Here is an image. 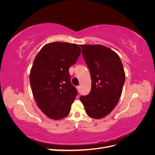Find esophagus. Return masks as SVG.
I'll return each instance as SVG.
<instances>
[{"label":"esophagus","mask_w":155,"mask_h":155,"mask_svg":"<svg viewBox=\"0 0 155 155\" xmlns=\"http://www.w3.org/2000/svg\"><path fill=\"white\" fill-rule=\"evenodd\" d=\"M76 88H77V90H78V92H81V87H80V86H78V87H76Z\"/></svg>","instance_id":"obj_1"}]
</instances>
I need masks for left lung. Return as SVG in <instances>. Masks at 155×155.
Here are the masks:
<instances>
[{
    "label": "left lung",
    "instance_id": "obj_1",
    "mask_svg": "<svg viewBox=\"0 0 155 155\" xmlns=\"http://www.w3.org/2000/svg\"><path fill=\"white\" fill-rule=\"evenodd\" d=\"M80 46L90 70L92 85L90 93L79 99L91 118L101 119L109 114L118 103L125 80L124 67L118 55L105 46Z\"/></svg>",
    "mask_w": 155,
    "mask_h": 155
}]
</instances>
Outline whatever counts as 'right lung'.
Wrapping results in <instances>:
<instances>
[{
  "label": "right lung",
  "instance_id": "obj_1",
  "mask_svg": "<svg viewBox=\"0 0 155 155\" xmlns=\"http://www.w3.org/2000/svg\"><path fill=\"white\" fill-rule=\"evenodd\" d=\"M81 52L76 44L54 42L45 45L34 61L30 74L33 96L51 119L60 120L69 114L78 91L70 82L68 70Z\"/></svg>",
  "mask_w": 155,
  "mask_h": 155
}]
</instances>
